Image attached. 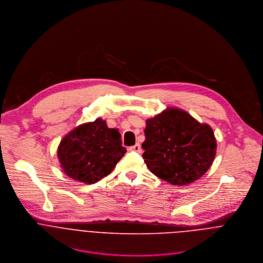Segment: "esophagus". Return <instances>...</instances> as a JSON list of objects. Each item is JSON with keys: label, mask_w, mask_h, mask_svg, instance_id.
<instances>
[{"label": "esophagus", "mask_w": 263, "mask_h": 263, "mask_svg": "<svg viewBox=\"0 0 263 263\" xmlns=\"http://www.w3.org/2000/svg\"><path fill=\"white\" fill-rule=\"evenodd\" d=\"M129 151H134V152H137V153H141L142 152V149H141V145L139 143H137L136 145L129 147Z\"/></svg>", "instance_id": "esophagus-1"}]
</instances>
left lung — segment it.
I'll list each match as a JSON object with an SVG mask.
<instances>
[{
    "mask_svg": "<svg viewBox=\"0 0 263 263\" xmlns=\"http://www.w3.org/2000/svg\"><path fill=\"white\" fill-rule=\"evenodd\" d=\"M144 161L156 177L185 186L202 177L216 155L212 127L187 112L167 108L146 120Z\"/></svg>",
    "mask_w": 263,
    "mask_h": 263,
    "instance_id": "left-lung-1",
    "label": "left lung"
}]
</instances>
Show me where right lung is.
Listing matches in <instances>:
<instances>
[{"instance_id":"obj_1","label":"right lung","mask_w":263,"mask_h":263,"mask_svg":"<svg viewBox=\"0 0 263 263\" xmlns=\"http://www.w3.org/2000/svg\"><path fill=\"white\" fill-rule=\"evenodd\" d=\"M120 138L118 129L109 128L101 118L77 126L58 148L64 173L85 184L97 183L108 176L125 154Z\"/></svg>"}]
</instances>
